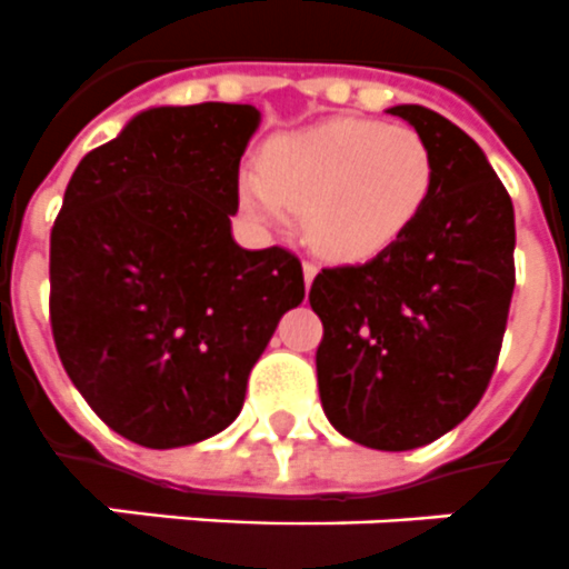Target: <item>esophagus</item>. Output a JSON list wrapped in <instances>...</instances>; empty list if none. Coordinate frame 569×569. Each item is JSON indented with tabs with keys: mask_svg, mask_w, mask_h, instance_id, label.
I'll list each match as a JSON object with an SVG mask.
<instances>
[{
	"mask_svg": "<svg viewBox=\"0 0 569 569\" xmlns=\"http://www.w3.org/2000/svg\"><path fill=\"white\" fill-rule=\"evenodd\" d=\"M316 274H318V266H316V262L303 260V283H307V289H309V286H312V280H316Z\"/></svg>",
	"mask_w": 569,
	"mask_h": 569,
	"instance_id": "34e87169",
	"label": "esophagus"
}]
</instances>
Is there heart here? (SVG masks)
I'll use <instances>...</instances> for the list:
<instances>
[{"instance_id":"obj_1","label":"heart","mask_w":569,"mask_h":569,"mask_svg":"<svg viewBox=\"0 0 569 569\" xmlns=\"http://www.w3.org/2000/svg\"><path fill=\"white\" fill-rule=\"evenodd\" d=\"M436 154L418 131L380 119H327L277 137L239 172V204L262 224L300 228L318 253L362 262L395 248L436 192Z\"/></svg>"}]
</instances>
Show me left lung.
Returning a JSON list of instances; mask_svg holds the SVG:
<instances>
[{"instance_id": "8db88e82", "label": "left lung", "mask_w": 569, "mask_h": 569, "mask_svg": "<svg viewBox=\"0 0 569 569\" xmlns=\"http://www.w3.org/2000/svg\"><path fill=\"white\" fill-rule=\"evenodd\" d=\"M436 154V192L395 248L321 269L318 391L330 423L373 450H415L482 400L515 292V207L482 149L436 110L397 104Z\"/></svg>"}]
</instances>
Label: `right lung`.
Returning <instances> with one entry per match:
<instances>
[{
  "label": "right lung",
  "instance_id": "right-lung-1",
  "mask_svg": "<svg viewBox=\"0 0 569 569\" xmlns=\"http://www.w3.org/2000/svg\"><path fill=\"white\" fill-rule=\"evenodd\" d=\"M257 124L251 104L142 110L69 178L49 248L54 348L133 445L169 450L230 427L277 321L303 300L292 251L230 237Z\"/></svg>",
  "mask_w": 569,
  "mask_h": 569
}]
</instances>
